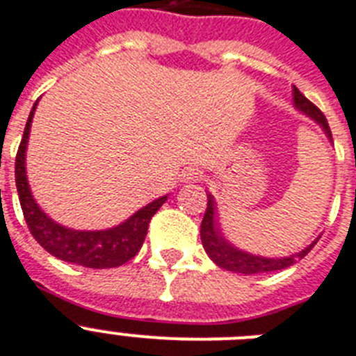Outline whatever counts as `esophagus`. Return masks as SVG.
I'll return each instance as SVG.
<instances>
[{
    "mask_svg": "<svg viewBox=\"0 0 356 356\" xmlns=\"http://www.w3.org/2000/svg\"><path fill=\"white\" fill-rule=\"evenodd\" d=\"M180 180L184 181V184H198V181L202 180V171H198L195 167H187V169L181 171Z\"/></svg>",
    "mask_w": 356,
    "mask_h": 356,
    "instance_id": "1",
    "label": "esophagus"
}]
</instances>
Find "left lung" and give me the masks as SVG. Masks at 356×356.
I'll use <instances>...</instances> for the list:
<instances>
[{"label": "left lung", "mask_w": 356, "mask_h": 356, "mask_svg": "<svg viewBox=\"0 0 356 356\" xmlns=\"http://www.w3.org/2000/svg\"><path fill=\"white\" fill-rule=\"evenodd\" d=\"M293 104H295V108L298 113L304 114L305 118H309L311 122H315L324 131L325 138L330 140V143H333V136H331L330 125H327L325 116L296 87H293ZM200 238H202V245H204L207 257L218 267H222L225 271L240 273V275H258V273L282 271V269H287L289 266L296 264L311 249L315 248V243L318 242L320 236H316L302 251L287 254V257H262V254L243 251V249L234 245L225 236L224 229H222V222H220L216 200H214V196L211 193H207V211H205L202 225H200Z\"/></svg>", "instance_id": "obj_1"}]
</instances>
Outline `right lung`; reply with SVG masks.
<instances>
[{"mask_svg":"<svg viewBox=\"0 0 356 356\" xmlns=\"http://www.w3.org/2000/svg\"><path fill=\"white\" fill-rule=\"evenodd\" d=\"M38 102L29 114L16 156L17 195H19L23 216H25V222L31 229L32 236L36 238V242L45 251H49L52 257L60 258L63 262L78 264V266L83 267H92V269L123 266L132 257H136V252L140 251L143 240H145L149 222L161 205L165 204L169 195L152 200L147 205H143L142 209L131 214L125 222L114 225V227L81 231V229H72L58 224L56 220H52L45 211L41 209L36 198L32 196L31 185L26 180V145H29V134H31L32 118L36 113Z\"/></svg>","mask_w":356,"mask_h":356,"instance_id":"obj_1","label":"right lung"}]
</instances>
